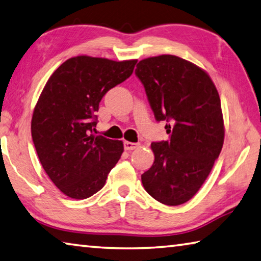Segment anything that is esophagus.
I'll return each mask as SVG.
<instances>
[{
	"instance_id": "1",
	"label": "esophagus",
	"mask_w": 261,
	"mask_h": 261,
	"mask_svg": "<svg viewBox=\"0 0 261 261\" xmlns=\"http://www.w3.org/2000/svg\"><path fill=\"white\" fill-rule=\"evenodd\" d=\"M139 147V144H135V143H131V141H124V149L126 150H132V149H136Z\"/></svg>"
}]
</instances>
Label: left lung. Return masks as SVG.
Returning a JSON list of instances; mask_svg holds the SVG:
<instances>
[{"instance_id":"obj_1","label":"left lung","mask_w":261,"mask_h":261,"mask_svg":"<svg viewBox=\"0 0 261 261\" xmlns=\"http://www.w3.org/2000/svg\"><path fill=\"white\" fill-rule=\"evenodd\" d=\"M136 75L170 137L151 143L155 160L141 181L156 201L180 205L198 192L224 145L219 93L206 72L172 55L140 60Z\"/></svg>"}]
</instances>
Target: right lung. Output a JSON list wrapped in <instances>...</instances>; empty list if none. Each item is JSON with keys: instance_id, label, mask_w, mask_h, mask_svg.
I'll use <instances>...</instances> for the list:
<instances>
[{"instance_id": "right-lung-1", "label": "right lung", "mask_w": 261, "mask_h": 261, "mask_svg": "<svg viewBox=\"0 0 261 261\" xmlns=\"http://www.w3.org/2000/svg\"><path fill=\"white\" fill-rule=\"evenodd\" d=\"M136 64L77 56L46 82L33 113L32 138L44 171L66 196H92L120 160L121 140L93 135L96 113L108 90L130 77Z\"/></svg>"}]
</instances>
